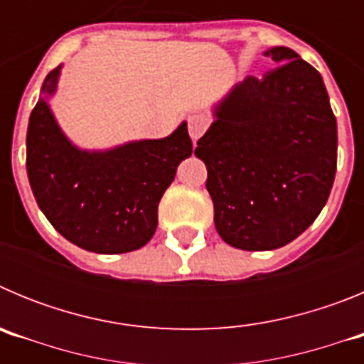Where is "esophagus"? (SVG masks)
Returning <instances> with one entry per match:
<instances>
[{
	"instance_id": "34e87169",
	"label": "esophagus",
	"mask_w": 364,
	"mask_h": 364,
	"mask_svg": "<svg viewBox=\"0 0 364 364\" xmlns=\"http://www.w3.org/2000/svg\"><path fill=\"white\" fill-rule=\"evenodd\" d=\"M208 127H210V120L204 114H191V117H188V129L193 142H197Z\"/></svg>"
}]
</instances>
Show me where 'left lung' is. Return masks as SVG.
Wrapping results in <instances>:
<instances>
[{"mask_svg":"<svg viewBox=\"0 0 364 364\" xmlns=\"http://www.w3.org/2000/svg\"><path fill=\"white\" fill-rule=\"evenodd\" d=\"M213 109L195 154L224 242L246 252L286 246L319 217L337 167V122L321 74L288 47Z\"/></svg>","mask_w":364,"mask_h":364,"instance_id":"obj_1","label":"left lung"}]
</instances>
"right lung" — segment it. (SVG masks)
<instances>
[{
	"mask_svg": "<svg viewBox=\"0 0 364 364\" xmlns=\"http://www.w3.org/2000/svg\"><path fill=\"white\" fill-rule=\"evenodd\" d=\"M62 65L50 70L27 129V175L40 210L58 233L87 252L127 253L146 246L159 224V202L176 167L193 153L188 124L160 140L105 151L74 146L47 100Z\"/></svg>",
	"mask_w": 364,
	"mask_h": 364,
	"instance_id": "1",
	"label": "right lung"
}]
</instances>
